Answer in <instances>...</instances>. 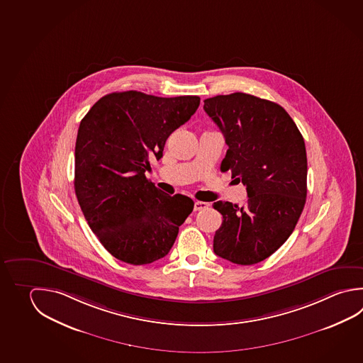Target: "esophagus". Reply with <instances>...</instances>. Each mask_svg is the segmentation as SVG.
Returning <instances> with one entry per match:
<instances>
[{"mask_svg": "<svg viewBox=\"0 0 363 363\" xmlns=\"http://www.w3.org/2000/svg\"><path fill=\"white\" fill-rule=\"evenodd\" d=\"M208 207V203H206V202H194V211H201V210H205Z\"/></svg>", "mask_w": 363, "mask_h": 363, "instance_id": "esophagus-1", "label": "esophagus"}]
</instances>
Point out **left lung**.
Instances as JSON below:
<instances>
[{
    "mask_svg": "<svg viewBox=\"0 0 363 363\" xmlns=\"http://www.w3.org/2000/svg\"><path fill=\"white\" fill-rule=\"evenodd\" d=\"M206 113L224 134L228 151L221 172L247 186L243 206L218 201L223 224L213 252L233 264L270 257L294 230L307 197L303 137L283 107L235 92L207 99Z\"/></svg>",
    "mask_w": 363,
    "mask_h": 363,
    "instance_id": "1",
    "label": "left lung"
}]
</instances>
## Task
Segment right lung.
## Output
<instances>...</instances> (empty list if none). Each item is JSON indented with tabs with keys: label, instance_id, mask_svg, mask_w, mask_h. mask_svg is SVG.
Here are the masks:
<instances>
[{
	"label": "right lung",
	"instance_id": "1",
	"mask_svg": "<svg viewBox=\"0 0 363 363\" xmlns=\"http://www.w3.org/2000/svg\"><path fill=\"white\" fill-rule=\"evenodd\" d=\"M198 96L106 94L80 121L74 188L89 228L112 256L130 264L165 257L194 202L145 178L166 139L197 111Z\"/></svg>",
	"mask_w": 363,
	"mask_h": 363
}]
</instances>
